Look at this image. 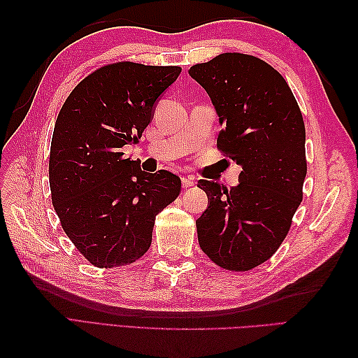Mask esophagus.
Returning a JSON list of instances; mask_svg holds the SVG:
<instances>
[{
	"label": "esophagus",
	"instance_id": "obj_1",
	"mask_svg": "<svg viewBox=\"0 0 358 358\" xmlns=\"http://www.w3.org/2000/svg\"><path fill=\"white\" fill-rule=\"evenodd\" d=\"M181 185H183V187H191L194 186V180L191 177H183L181 178Z\"/></svg>",
	"mask_w": 358,
	"mask_h": 358
}]
</instances>
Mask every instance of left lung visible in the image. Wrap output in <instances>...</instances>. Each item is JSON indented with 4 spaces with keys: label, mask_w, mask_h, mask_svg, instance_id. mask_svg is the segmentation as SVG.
I'll return each instance as SVG.
<instances>
[{
    "label": "left lung",
    "mask_w": 358,
    "mask_h": 358,
    "mask_svg": "<svg viewBox=\"0 0 358 358\" xmlns=\"http://www.w3.org/2000/svg\"><path fill=\"white\" fill-rule=\"evenodd\" d=\"M189 75L223 124L218 150L241 166L232 189L199 181L209 204L196 220L200 248L220 268L250 271L277 252L303 200L305 121L286 80L254 55L226 52Z\"/></svg>",
    "instance_id": "left-lung-1"
}]
</instances>
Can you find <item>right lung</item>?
<instances>
[{"label":"right lung","mask_w":358,"mask_h":358,"mask_svg":"<svg viewBox=\"0 0 358 358\" xmlns=\"http://www.w3.org/2000/svg\"><path fill=\"white\" fill-rule=\"evenodd\" d=\"M180 72L178 66L106 64L78 83L58 113L49 157L52 204L67 237L96 268L146 254L155 217L181 192L177 175L144 172L123 152L138 143Z\"/></svg>","instance_id":"add662e5"}]
</instances>
